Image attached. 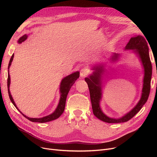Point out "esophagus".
<instances>
[{
	"instance_id": "1",
	"label": "esophagus",
	"mask_w": 157,
	"mask_h": 157,
	"mask_svg": "<svg viewBox=\"0 0 157 157\" xmlns=\"http://www.w3.org/2000/svg\"><path fill=\"white\" fill-rule=\"evenodd\" d=\"M88 73H89L88 69L86 68H83V69H82L80 71V76L81 77H85L88 75Z\"/></svg>"
}]
</instances>
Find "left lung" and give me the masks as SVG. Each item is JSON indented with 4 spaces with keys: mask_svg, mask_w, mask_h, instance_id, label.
Here are the masks:
<instances>
[{
    "mask_svg": "<svg viewBox=\"0 0 157 157\" xmlns=\"http://www.w3.org/2000/svg\"><path fill=\"white\" fill-rule=\"evenodd\" d=\"M125 50H133V53L139 57L144 69V78L141 98L132 109L123 117L119 118H111L107 116L101 109L100 104L102 95V78L104 72H105L104 63L94 66L92 69L94 71L93 73L85 79L88 86L94 114L98 119L106 123H115L128 121L141 110L150 95L152 65L149 55V48L145 39L140 35L132 37L125 47ZM120 56V54L113 53L109 60L111 62H117Z\"/></svg>",
    "mask_w": 157,
    "mask_h": 157,
    "instance_id": "obj_1",
    "label": "left lung"
}]
</instances>
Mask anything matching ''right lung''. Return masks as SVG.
Here are the masks:
<instances>
[{"mask_svg": "<svg viewBox=\"0 0 157 157\" xmlns=\"http://www.w3.org/2000/svg\"><path fill=\"white\" fill-rule=\"evenodd\" d=\"M28 37V35L25 34L23 36H21L18 40V43L21 44L23 41L25 40ZM14 58V54H13L10 63L9 65H8V69H10V66L11 65V62H13ZM79 77V72L76 71L72 73L70 75H68L67 76H66L63 78L60 83V101L59 102V104H58L56 109L53 113L52 114L48 115V116L42 117V118H29L25 115L23 114L18 108V107L16 106L13 98L12 97V95L10 93V83H11V78H10V70H8V77H7V88H8V94H9V97L11 101L13 104V105L16 107V108L23 115L27 118L29 120L32 121V122H39V123H46L48 121H51L52 120H55L57 118H59L61 114L63 113L64 109H65V102H66V98H67V94L69 92V90L72 86L75 83V81L77 80L78 78Z\"/></svg>", "mask_w": 157, "mask_h": 157, "instance_id": "obj_1", "label": "right lung"}]
</instances>
